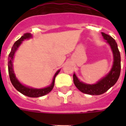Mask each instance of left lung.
Masks as SVG:
<instances>
[{
  "label": "left lung",
  "instance_id": "1",
  "mask_svg": "<svg viewBox=\"0 0 126 126\" xmlns=\"http://www.w3.org/2000/svg\"><path fill=\"white\" fill-rule=\"evenodd\" d=\"M102 35L103 38L107 40V42L109 44L113 52L114 63L111 71H110L109 73L105 77L100 80L97 84H92V85L82 82L78 79L75 74L73 75V82L76 87L81 92L89 95H101L105 93L107 90H109L117 82L118 79H119L120 71H121L120 53L115 40L109 34H105L104 32H102Z\"/></svg>",
  "mask_w": 126,
  "mask_h": 126
}]
</instances>
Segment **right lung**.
Masks as SVG:
<instances>
[{
    "label": "right lung",
    "mask_w": 126,
    "mask_h": 126,
    "mask_svg": "<svg viewBox=\"0 0 126 126\" xmlns=\"http://www.w3.org/2000/svg\"><path fill=\"white\" fill-rule=\"evenodd\" d=\"M32 36V35L31 34V33H25L21 37L19 40H17L16 42H15L14 44L13 45L12 49L10 54L8 56V73L9 77H10V79L12 85L14 86L18 92L21 93L22 94L28 96L30 97H42V96L45 95L46 94L51 92L52 89H53V86H54V82H55V78L57 76V75L59 73V71H57V73H55L53 77V82L51 83V84L49 86L47 87V88H42V89H34V88H29L27 86H25L21 84L19 82L17 79L16 78L15 74L14 73V70H13L12 67V60L14 56V53L16 51L17 49V47L19 46L23 40H24L25 39L27 38H29Z\"/></svg>",
    "instance_id": "obj_1"
}]
</instances>
